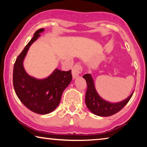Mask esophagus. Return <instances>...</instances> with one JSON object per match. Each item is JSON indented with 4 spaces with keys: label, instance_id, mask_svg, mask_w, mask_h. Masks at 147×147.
<instances>
[{
    "label": "esophagus",
    "instance_id": "esophagus-1",
    "mask_svg": "<svg viewBox=\"0 0 147 147\" xmlns=\"http://www.w3.org/2000/svg\"><path fill=\"white\" fill-rule=\"evenodd\" d=\"M82 71V67L80 64H76L72 68V76H73V79H76L78 77H79L80 74Z\"/></svg>",
    "mask_w": 147,
    "mask_h": 147
}]
</instances>
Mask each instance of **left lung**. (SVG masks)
<instances>
[{"label": "left lung", "instance_id": "left-lung-1", "mask_svg": "<svg viewBox=\"0 0 147 147\" xmlns=\"http://www.w3.org/2000/svg\"><path fill=\"white\" fill-rule=\"evenodd\" d=\"M87 83V91L85 102L88 109L95 115L110 116L117 113L124 107L131 98L133 92L125 100L119 102H110L104 100L96 91L94 80L91 74H87L83 76Z\"/></svg>", "mask_w": 147, "mask_h": 147}]
</instances>
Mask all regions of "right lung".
Listing matches in <instances>:
<instances>
[{"instance_id": "right-lung-1", "label": "right lung", "mask_w": 147, "mask_h": 147, "mask_svg": "<svg viewBox=\"0 0 147 147\" xmlns=\"http://www.w3.org/2000/svg\"><path fill=\"white\" fill-rule=\"evenodd\" d=\"M44 29L37 30L16 59L13 68V86L21 102L32 112L47 114L59 104L64 90L71 82V70L61 71L57 68L43 79L29 76L23 66L24 59L31 45L39 38Z\"/></svg>"}]
</instances>
